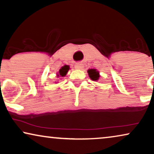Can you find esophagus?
Wrapping results in <instances>:
<instances>
[{
  "label": "esophagus",
  "instance_id": "obj_1",
  "mask_svg": "<svg viewBox=\"0 0 154 154\" xmlns=\"http://www.w3.org/2000/svg\"><path fill=\"white\" fill-rule=\"evenodd\" d=\"M75 68L76 69H82L83 68V64L81 62H78L75 64Z\"/></svg>",
  "mask_w": 154,
  "mask_h": 154
}]
</instances>
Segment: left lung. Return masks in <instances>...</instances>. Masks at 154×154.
Returning <instances> with one entry per match:
<instances>
[{
	"label": "left lung",
	"instance_id": "left-lung-1",
	"mask_svg": "<svg viewBox=\"0 0 154 154\" xmlns=\"http://www.w3.org/2000/svg\"><path fill=\"white\" fill-rule=\"evenodd\" d=\"M88 73L89 77L92 81H98L99 78H100V73H99V71H97V69H89L88 71Z\"/></svg>",
	"mask_w": 154,
	"mask_h": 154
}]
</instances>
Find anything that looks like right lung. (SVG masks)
Listing matches in <instances>:
<instances>
[{"label":"right lung","mask_w":154,"mask_h":154,"mask_svg":"<svg viewBox=\"0 0 154 154\" xmlns=\"http://www.w3.org/2000/svg\"><path fill=\"white\" fill-rule=\"evenodd\" d=\"M69 70V66H68V65H64V66H62V68L60 69V71H59V72L57 73V76L58 77L65 76Z\"/></svg>","instance_id":"obj_1"}]
</instances>
